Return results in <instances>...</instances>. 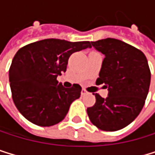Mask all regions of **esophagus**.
Wrapping results in <instances>:
<instances>
[{
  "label": "esophagus",
  "mask_w": 155,
  "mask_h": 155,
  "mask_svg": "<svg viewBox=\"0 0 155 155\" xmlns=\"http://www.w3.org/2000/svg\"><path fill=\"white\" fill-rule=\"evenodd\" d=\"M87 92H86V90H85V89H82V91H81V94L82 95H85Z\"/></svg>",
  "instance_id": "1"
}]
</instances>
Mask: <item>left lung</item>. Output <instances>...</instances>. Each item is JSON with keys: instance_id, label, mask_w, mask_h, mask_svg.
I'll list each match as a JSON object with an SVG mask.
<instances>
[{"instance_id": "obj_1", "label": "left lung", "mask_w": 155, "mask_h": 155, "mask_svg": "<svg viewBox=\"0 0 155 155\" xmlns=\"http://www.w3.org/2000/svg\"><path fill=\"white\" fill-rule=\"evenodd\" d=\"M105 56L96 84H104L108 97L95 94L87 108L91 123L104 131H117L132 123L141 111L151 83V71L143 53L114 38L91 41ZM94 95V94H93Z\"/></svg>"}]
</instances>
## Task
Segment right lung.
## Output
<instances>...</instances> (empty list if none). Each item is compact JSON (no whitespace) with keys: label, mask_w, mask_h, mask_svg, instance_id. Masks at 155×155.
<instances>
[{"label":"right lung","mask_w":155,"mask_h":155,"mask_svg":"<svg viewBox=\"0 0 155 155\" xmlns=\"http://www.w3.org/2000/svg\"><path fill=\"white\" fill-rule=\"evenodd\" d=\"M91 47L90 41L45 39L27 45L15 55L9 69L14 103L29 122L51 127L61 122L82 87L65 88L57 77L67 70L72 53Z\"/></svg>","instance_id":"obj_1"}]
</instances>
